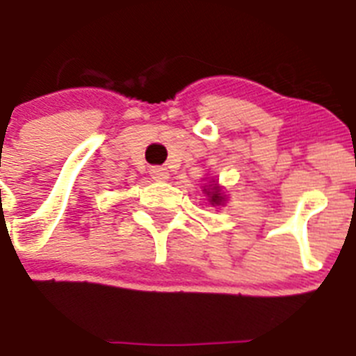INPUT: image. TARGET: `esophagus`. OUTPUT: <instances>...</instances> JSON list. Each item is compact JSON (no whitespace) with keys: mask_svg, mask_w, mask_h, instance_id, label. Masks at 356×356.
<instances>
[{"mask_svg":"<svg viewBox=\"0 0 356 356\" xmlns=\"http://www.w3.org/2000/svg\"><path fill=\"white\" fill-rule=\"evenodd\" d=\"M150 177L154 179V181L165 182L170 179V172L166 170V168H163V166H152V168H150Z\"/></svg>","mask_w":356,"mask_h":356,"instance_id":"obj_1","label":"esophagus"}]
</instances>
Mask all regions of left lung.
<instances>
[{
	"mask_svg": "<svg viewBox=\"0 0 356 356\" xmlns=\"http://www.w3.org/2000/svg\"><path fill=\"white\" fill-rule=\"evenodd\" d=\"M207 179V177H206ZM202 193L207 197V202H209L213 207H222L225 206L229 197H227L223 186H220V182L216 179H207V182L202 186Z\"/></svg>",
	"mask_w": 356,
	"mask_h": 356,
	"instance_id": "obj_1",
	"label": "left lung"
}]
</instances>
